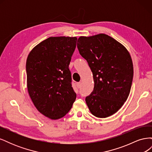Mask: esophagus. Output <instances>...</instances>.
<instances>
[{"mask_svg":"<svg viewBox=\"0 0 152 152\" xmlns=\"http://www.w3.org/2000/svg\"><path fill=\"white\" fill-rule=\"evenodd\" d=\"M76 85H77V88H80L81 87V86H82V84H81V82H77V83L76 84Z\"/></svg>","mask_w":152,"mask_h":152,"instance_id":"obj_1","label":"esophagus"}]
</instances>
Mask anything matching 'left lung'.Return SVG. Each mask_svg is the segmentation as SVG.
Returning a JSON list of instances; mask_svg holds the SVG:
<instances>
[{
    "instance_id": "8db88e82",
    "label": "left lung",
    "mask_w": 152,
    "mask_h": 152,
    "mask_svg": "<svg viewBox=\"0 0 152 152\" xmlns=\"http://www.w3.org/2000/svg\"><path fill=\"white\" fill-rule=\"evenodd\" d=\"M77 48L93 72L94 89L86 98L91 113L107 118L126 102L131 88L133 64L126 48L108 35L80 36Z\"/></svg>"
}]
</instances>
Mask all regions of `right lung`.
Returning <instances> with one entry per match:
<instances>
[{"mask_svg":"<svg viewBox=\"0 0 152 152\" xmlns=\"http://www.w3.org/2000/svg\"><path fill=\"white\" fill-rule=\"evenodd\" d=\"M76 37H50L31 50L26 62V85L38 111L57 120L70 111L76 99L69 64Z\"/></svg>","mask_w":152,"mask_h":152,"instance_id":"obj_1","label":"right lung"}]
</instances>
